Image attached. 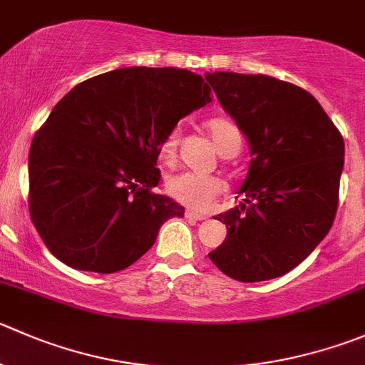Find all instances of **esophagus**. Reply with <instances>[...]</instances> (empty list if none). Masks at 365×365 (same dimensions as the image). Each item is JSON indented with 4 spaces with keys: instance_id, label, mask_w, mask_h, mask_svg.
I'll return each mask as SVG.
<instances>
[{
    "instance_id": "esophagus-1",
    "label": "esophagus",
    "mask_w": 365,
    "mask_h": 365,
    "mask_svg": "<svg viewBox=\"0 0 365 365\" xmlns=\"http://www.w3.org/2000/svg\"><path fill=\"white\" fill-rule=\"evenodd\" d=\"M185 217L187 219H192V221H203V219H207V215H205V214H197V212H194V210H187L185 212Z\"/></svg>"
}]
</instances>
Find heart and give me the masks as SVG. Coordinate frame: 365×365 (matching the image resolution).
<instances>
[{
    "mask_svg": "<svg viewBox=\"0 0 365 365\" xmlns=\"http://www.w3.org/2000/svg\"><path fill=\"white\" fill-rule=\"evenodd\" d=\"M207 130L221 155L230 151H239L242 144L239 128L228 118H212L207 123ZM178 150V132H171L162 143V158L171 164ZM165 190L173 200L192 210H208L214 205L215 197L222 192V182L215 176L196 175V173H178L165 182Z\"/></svg>",
    "mask_w": 365,
    "mask_h": 365,
    "instance_id": "obj_1",
    "label": "heart"
}]
</instances>
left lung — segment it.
Returning a JSON list of instances; mask_svg holds the SVG:
<instances>
[{"label":"left lung","mask_w":365,"mask_h":365,"mask_svg":"<svg viewBox=\"0 0 365 365\" xmlns=\"http://www.w3.org/2000/svg\"><path fill=\"white\" fill-rule=\"evenodd\" d=\"M221 107L250 143L239 194L215 219L226 239L208 258L239 282L278 278L302 264L334 225L344 139L316 98L264 74L207 73Z\"/></svg>","instance_id":"left-lung-1"}]
</instances>
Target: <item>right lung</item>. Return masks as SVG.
I'll return each instance as SVG.
<instances>
[{
  "label": "right lung",
  "mask_w": 365,
  "mask_h": 365,
  "mask_svg": "<svg viewBox=\"0 0 365 365\" xmlns=\"http://www.w3.org/2000/svg\"><path fill=\"white\" fill-rule=\"evenodd\" d=\"M203 76L123 67L81 81L55 105L28 155L30 215L48 250L80 271H121L185 208L165 194L157 158L178 121L210 103Z\"/></svg>",
  "instance_id": "add662e5"
}]
</instances>
